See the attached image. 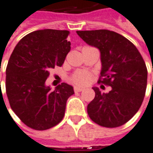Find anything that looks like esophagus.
<instances>
[{"label":"esophagus","mask_w":153,"mask_h":153,"mask_svg":"<svg viewBox=\"0 0 153 153\" xmlns=\"http://www.w3.org/2000/svg\"><path fill=\"white\" fill-rule=\"evenodd\" d=\"M83 91L82 87H74V91L75 92H80V91Z\"/></svg>","instance_id":"1"}]
</instances>
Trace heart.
<instances>
[{
    "mask_svg": "<svg viewBox=\"0 0 153 153\" xmlns=\"http://www.w3.org/2000/svg\"><path fill=\"white\" fill-rule=\"evenodd\" d=\"M91 76V74L87 71H76L71 76L70 81L76 86H86L90 82Z\"/></svg>",
    "mask_w": 153,
    "mask_h": 153,
    "instance_id": "1",
    "label": "heart"
}]
</instances>
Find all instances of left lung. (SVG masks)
<instances>
[{"mask_svg": "<svg viewBox=\"0 0 153 153\" xmlns=\"http://www.w3.org/2000/svg\"><path fill=\"white\" fill-rule=\"evenodd\" d=\"M76 33L88 45L99 49L102 71L98 83L111 87L107 93L93 87L95 97L87 106L88 116L102 127L123 126L137 112L146 93L147 69L143 56L133 43L115 31Z\"/></svg>", "mask_w": 153, "mask_h": 153, "instance_id": "1", "label": "left lung"}]
</instances>
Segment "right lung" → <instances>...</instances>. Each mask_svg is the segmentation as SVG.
<instances>
[{
	"mask_svg": "<svg viewBox=\"0 0 153 153\" xmlns=\"http://www.w3.org/2000/svg\"><path fill=\"white\" fill-rule=\"evenodd\" d=\"M68 30H35L25 36L11 53L6 70V90L16 115L27 127L43 131L57 125L65 115L73 87L62 83L51 90L49 71L62 66L71 50Z\"/></svg>",
	"mask_w": 153,
	"mask_h": 153,
	"instance_id": "obj_1",
	"label": "right lung"
}]
</instances>
